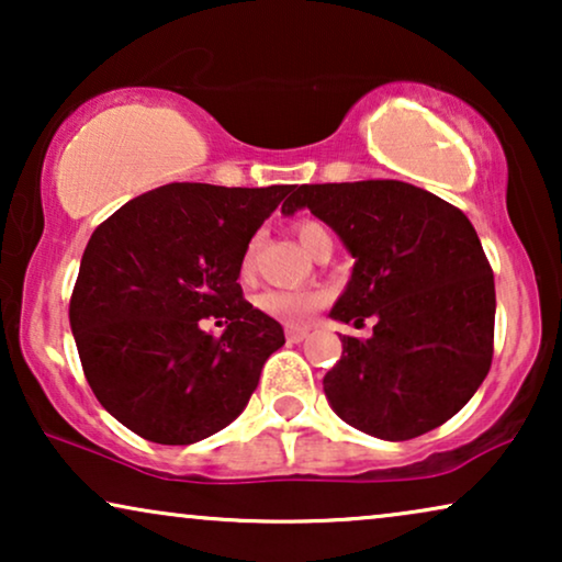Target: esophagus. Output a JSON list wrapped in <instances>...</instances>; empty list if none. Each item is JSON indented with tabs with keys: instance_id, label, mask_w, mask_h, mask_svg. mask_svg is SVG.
I'll use <instances>...</instances> for the list:
<instances>
[{
	"instance_id": "esophagus-1",
	"label": "esophagus",
	"mask_w": 562,
	"mask_h": 562,
	"mask_svg": "<svg viewBox=\"0 0 562 562\" xmlns=\"http://www.w3.org/2000/svg\"><path fill=\"white\" fill-rule=\"evenodd\" d=\"M306 335H310V333H306V329H296V327H289L286 329V337H289L291 342H302V340H306Z\"/></svg>"
}]
</instances>
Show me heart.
Instances as JSON below:
<instances>
[{
  "label": "heart",
  "mask_w": 562,
  "mask_h": 562,
  "mask_svg": "<svg viewBox=\"0 0 562 562\" xmlns=\"http://www.w3.org/2000/svg\"><path fill=\"white\" fill-rule=\"evenodd\" d=\"M299 243L304 245L306 250H314L322 240H333L327 233L325 225L314 220H302L296 225ZM243 273H250L252 268V245L245 250L243 256ZM327 294L319 289H268L263 294H258L256 304L260 312L271 314V317L286 322V325H306L312 319V314L325 304Z\"/></svg>",
  "instance_id": "b5f03b06"
}]
</instances>
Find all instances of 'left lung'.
<instances>
[{"instance_id": "left-lung-1", "label": "left lung", "mask_w": 562, "mask_h": 562, "mask_svg": "<svg viewBox=\"0 0 562 562\" xmlns=\"http://www.w3.org/2000/svg\"><path fill=\"white\" fill-rule=\"evenodd\" d=\"M310 210L352 258L329 317L363 325L342 335L325 375L337 417L379 440H412L471 402L494 356V273L471 220L404 181L304 183L281 214Z\"/></svg>"}]
</instances>
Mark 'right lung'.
<instances>
[{
    "label": "right lung",
    "mask_w": 562,
    "mask_h": 562,
    "mask_svg": "<svg viewBox=\"0 0 562 562\" xmlns=\"http://www.w3.org/2000/svg\"><path fill=\"white\" fill-rule=\"evenodd\" d=\"M289 191L166 183L94 229L68 319L91 391L135 435L191 445L248 406L286 337L237 279ZM206 316L226 325L220 338L201 329Z\"/></svg>",
    "instance_id": "add662e5"
}]
</instances>
